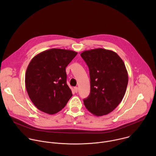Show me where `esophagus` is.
Here are the masks:
<instances>
[{
    "instance_id": "1",
    "label": "esophagus",
    "mask_w": 156,
    "mask_h": 156,
    "mask_svg": "<svg viewBox=\"0 0 156 156\" xmlns=\"http://www.w3.org/2000/svg\"><path fill=\"white\" fill-rule=\"evenodd\" d=\"M78 87H74V91H75V93H78Z\"/></svg>"
}]
</instances>
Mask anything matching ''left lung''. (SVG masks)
Segmentation results:
<instances>
[{
  "label": "left lung",
  "instance_id": "obj_1",
  "mask_svg": "<svg viewBox=\"0 0 156 156\" xmlns=\"http://www.w3.org/2000/svg\"><path fill=\"white\" fill-rule=\"evenodd\" d=\"M90 70L91 92L83 100L88 111L96 116L110 113L122 101L128 82L122 59L115 52L102 48L81 54Z\"/></svg>",
  "mask_w": 156,
  "mask_h": 156
}]
</instances>
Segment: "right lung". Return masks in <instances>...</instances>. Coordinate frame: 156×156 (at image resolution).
Masks as SVG:
<instances>
[{"mask_svg": "<svg viewBox=\"0 0 156 156\" xmlns=\"http://www.w3.org/2000/svg\"><path fill=\"white\" fill-rule=\"evenodd\" d=\"M77 54L54 48L30 61L25 74L26 89L32 102L42 112L50 115L58 112L72 96L65 68Z\"/></svg>", "mask_w": 156, "mask_h": 156, "instance_id": "1", "label": "right lung"}]
</instances>
